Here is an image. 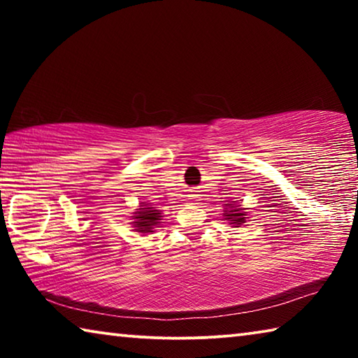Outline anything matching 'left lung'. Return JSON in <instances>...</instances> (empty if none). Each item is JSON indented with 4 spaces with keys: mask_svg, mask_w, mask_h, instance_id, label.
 I'll return each instance as SVG.
<instances>
[{
    "mask_svg": "<svg viewBox=\"0 0 358 358\" xmlns=\"http://www.w3.org/2000/svg\"><path fill=\"white\" fill-rule=\"evenodd\" d=\"M226 210L224 211H227V213H224L226 215V220H229L230 221V224H234L235 227H238V226H241V224L243 222H246V220H245V213H241V210L240 208H237L235 207V205H232V203H226Z\"/></svg>",
    "mask_w": 358,
    "mask_h": 358,
    "instance_id": "8db88e82",
    "label": "left lung"
}]
</instances>
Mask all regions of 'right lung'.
I'll use <instances>...</instances> for the list:
<instances>
[{"label": "right lung", "mask_w": 358, "mask_h": 358, "mask_svg": "<svg viewBox=\"0 0 358 358\" xmlns=\"http://www.w3.org/2000/svg\"><path fill=\"white\" fill-rule=\"evenodd\" d=\"M143 208H138L134 217V227L137 232H153V227L159 224L161 213L159 210H155L153 207H147V205H141Z\"/></svg>", "instance_id": "obj_1"}]
</instances>
